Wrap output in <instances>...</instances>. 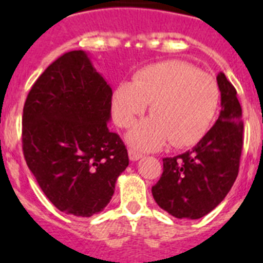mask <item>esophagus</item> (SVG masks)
<instances>
[{"instance_id":"esophagus-1","label":"esophagus","mask_w":263,"mask_h":263,"mask_svg":"<svg viewBox=\"0 0 263 263\" xmlns=\"http://www.w3.org/2000/svg\"><path fill=\"white\" fill-rule=\"evenodd\" d=\"M127 153H129V159L130 160H138L142 158V154L137 150V148L134 147H129V150H127Z\"/></svg>"}]
</instances>
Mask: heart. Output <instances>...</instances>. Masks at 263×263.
Returning <instances> with one entry per match:
<instances>
[{
  "label": "heart",
  "instance_id": "heart-1",
  "mask_svg": "<svg viewBox=\"0 0 263 263\" xmlns=\"http://www.w3.org/2000/svg\"><path fill=\"white\" fill-rule=\"evenodd\" d=\"M218 85L208 73L182 60L152 64L122 81L111 96L116 124L129 127L152 103V117L130 130L127 142L141 150H157L171 141L175 147L195 145L216 115Z\"/></svg>",
  "mask_w": 263,
  "mask_h": 263
}]
</instances>
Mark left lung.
<instances>
[{"mask_svg":"<svg viewBox=\"0 0 263 263\" xmlns=\"http://www.w3.org/2000/svg\"><path fill=\"white\" fill-rule=\"evenodd\" d=\"M221 110L216 124L191 150L163 159V174L152 188L158 205L176 218L208 215L231 191L238 175L243 122L237 90L220 72Z\"/></svg>","mask_w":263,"mask_h":263,"instance_id":"1","label":"left lung"}]
</instances>
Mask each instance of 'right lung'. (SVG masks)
Listing matches in <instances>:
<instances>
[{
    "label": "right lung",
    "mask_w": 263,
    "mask_h": 263,
    "mask_svg": "<svg viewBox=\"0 0 263 263\" xmlns=\"http://www.w3.org/2000/svg\"><path fill=\"white\" fill-rule=\"evenodd\" d=\"M111 95L81 50L58 58L27 95L23 155L48 200L67 215L101 212L129 164L122 139L108 127Z\"/></svg>",
    "instance_id": "add662e5"
}]
</instances>
